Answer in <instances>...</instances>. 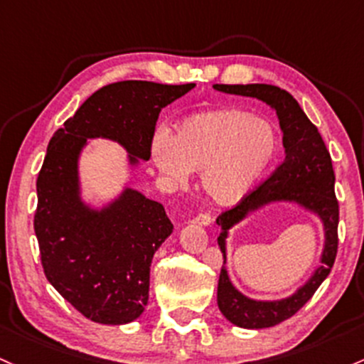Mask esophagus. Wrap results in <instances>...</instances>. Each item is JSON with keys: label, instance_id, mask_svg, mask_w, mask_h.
Wrapping results in <instances>:
<instances>
[{"label": "esophagus", "instance_id": "1", "mask_svg": "<svg viewBox=\"0 0 364 364\" xmlns=\"http://www.w3.org/2000/svg\"><path fill=\"white\" fill-rule=\"evenodd\" d=\"M193 225L198 226H210L213 225V218L209 214H198L197 218L193 219Z\"/></svg>", "mask_w": 364, "mask_h": 364}]
</instances>
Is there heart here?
Instances as JSON below:
<instances>
[{
    "label": "heart",
    "instance_id": "1",
    "mask_svg": "<svg viewBox=\"0 0 364 364\" xmlns=\"http://www.w3.org/2000/svg\"><path fill=\"white\" fill-rule=\"evenodd\" d=\"M278 151L273 124L242 109L223 107L183 119L174 134H155L150 157L169 181H188L200 171L203 193L214 203L231 207L257 188Z\"/></svg>",
    "mask_w": 364,
    "mask_h": 364
}]
</instances>
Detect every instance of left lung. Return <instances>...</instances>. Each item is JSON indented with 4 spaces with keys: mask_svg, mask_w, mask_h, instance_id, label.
I'll return each instance as SVG.
<instances>
[{
    "mask_svg": "<svg viewBox=\"0 0 364 364\" xmlns=\"http://www.w3.org/2000/svg\"><path fill=\"white\" fill-rule=\"evenodd\" d=\"M213 87L226 95L261 100L277 112L279 129L283 133L285 161L282 166L240 205L226 210L215 219V225L221 226L218 243L225 259L218 283L219 311L228 321L240 328H269L294 316L313 297L318 287L330 274L335 262L338 245V202L333 191V167L318 127L307 119L297 100L285 90L271 85H214ZM274 203H294L306 212L316 215L323 226L326 238L320 264L294 294L274 301H259L247 298L230 282L225 269L227 237L235 225Z\"/></svg>",
    "mask_w": 364,
    "mask_h": 364,
    "instance_id": "obj_1",
    "label": "left lung"
}]
</instances>
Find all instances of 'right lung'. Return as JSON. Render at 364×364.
<instances>
[{
  "label": "right lung",
  "instance_id": "obj_1",
  "mask_svg": "<svg viewBox=\"0 0 364 364\" xmlns=\"http://www.w3.org/2000/svg\"><path fill=\"white\" fill-rule=\"evenodd\" d=\"M193 86L114 82L91 95L48 143L36 183L41 262L48 282L91 321L119 326L141 316L151 259L174 226L162 203L129 181L110 200H86L82 151L91 139L117 143L133 174L149 162L159 112Z\"/></svg>",
  "mask_w": 364,
  "mask_h": 364
}]
</instances>
